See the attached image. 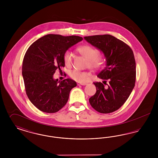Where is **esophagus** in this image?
Segmentation results:
<instances>
[{
    "mask_svg": "<svg viewBox=\"0 0 158 158\" xmlns=\"http://www.w3.org/2000/svg\"><path fill=\"white\" fill-rule=\"evenodd\" d=\"M77 85H78V86H79V85H87V83H77Z\"/></svg>",
    "mask_w": 158,
    "mask_h": 158,
    "instance_id": "esophagus-1",
    "label": "esophagus"
}]
</instances>
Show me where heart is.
I'll list each match as a JSON object with an SVG mask.
<instances>
[{
  "instance_id": "heart-1",
  "label": "heart",
  "mask_w": 158,
  "mask_h": 158,
  "mask_svg": "<svg viewBox=\"0 0 158 158\" xmlns=\"http://www.w3.org/2000/svg\"><path fill=\"white\" fill-rule=\"evenodd\" d=\"M76 51L88 60L87 65L92 69H97L100 68L103 63V56L98 53V50L89 45L80 46L76 48ZM63 61L64 64L69 67L72 64V56L70 52L66 51L63 54ZM69 75L70 77L76 82H86L89 78L90 74L86 72L77 70H72Z\"/></svg>"
}]
</instances>
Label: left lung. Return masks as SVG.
Returning <instances> with one entry per match:
<instances>
[{
  "mask_svg": "<svg viewBox=\"0 0 158 158\" xmlns=\"http://www.w3.org/2000/svg\"><path fill=\"white\" fill-rule=\"evenodd\" d=\"M84 39L104 53L106 67L98 73L102 83L94 82L97 92L89 101L92 107L102 114L118 110L129 97L135 82V61L131 48L109 34L85 37Z\"/></svg>",
  "mask_w": 158,
  "mask_h": 158,
  "instance_id": "left-lung-1",
  "label": "left lung"
}]
</instances>
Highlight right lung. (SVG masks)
Here are the masks:
<instances>
[{"instance_id": "add662e5", "label": "right lung", "mask_w": 158, "mask_h": 158, "mask_svg": "<svg viewBox=\"0 0 158 158\" xmlns=\"http://www.w3.org/2000/svg\"><path fill=\"white\" fill-rule=\"evenodd\" d=\"M82 40L76 35L48 34L28 48L22 68L25 88L31 103L40 111L56 113L66 104L76 82L69 78L58 81L53 75L57 69L64 67V53Z\"/></svg>"}]
</instances>
